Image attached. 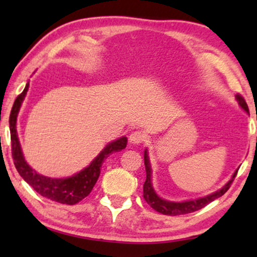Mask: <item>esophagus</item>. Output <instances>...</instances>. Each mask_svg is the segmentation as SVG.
<instances>
[{"mask_svg": "<svg viewBox=\"0 0 257 257\" xmlns=\"http://www.w3.org/2000/svg\"><path fill=\"white\" fill-rule=\"evenodd\" d=\"M145 140H146V134L144 132H140V131L133 132L131 134V137H129V141H131L133 145L143 144Z\"/></svg>", "mask_w": 257, "mask_h": 257, "instance_id": "34e87169", "label": "esophagus"}]
</instances>
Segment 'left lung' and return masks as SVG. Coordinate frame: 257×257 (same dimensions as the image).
<instances>
[{
  "mask_svg": "<svg viewBox=\"0 0 257 257\" xmlns=\"http://www.w3.org/2000/svg\"><path fill=\"white\" fill-rule=\"evenodd\" d=\"M235 98L238 100V104H239L241 107L244 108L246 112H249V107H247L245 99L240 95V94H237ZM144 161H145V169H146V181L144 184V198L147 202L151 208L155 209L158 213L164 214V215H170V216H175V215H184V214H190L193 213V211L199 210V209L204 208L205 205H208L209 203H211L219 197L223 196L228 188L231 187V184L234 180L235 175H237V172L233 174L232 179L229 180L227 184L223 186L221 190L217 191V192H214L213 194H209V196L204 197V198H198L194 200H188V202H181V203H175V202H168V200H164L156 194L155 190H153L152 184H151V166H150L149 157H147V153L145 151V156H144Z\"/></svg>",
  "mask_w": 257,
  "mask_h": 257,
  "instance_id": "8db88e82",
  "label": "left lung"
}]
</instances>
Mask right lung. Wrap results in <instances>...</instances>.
<instances>
[{
  "label": "right lung",
  "instance_id": "add662e5",
  "mask_svg": "<svg viewBox=\"0 0 257 257\" xmlns=\"http://www.w3.org/2000/svg\"><path fill=\"white\" fill-rule=\"evenodd\" d=\"M29 83L26 84L25 89L17 96L12 107L10 114V131H11V144H12V157H13L14 166H16L18 173L20 174L23 179L34 188L38 194L42 197L54 200V202L61 203V204L73 205L76 203L81 202L91 192L94 185L98 181L102 163L105 159L113 152L122 151L126 146V138H120L113 143L108 144L102 150L101 153L94 159L85 169L82 170L71 178L66 179H51L47 176L40 175L35 170L26 164L24 157H23L22 149H20L19 140L17 134V116L19 112L20 105L25 98V94L28 91Z\"/></svg>",
  "mask_w": 257,
  "mask_h": 257
}]
</instances>
